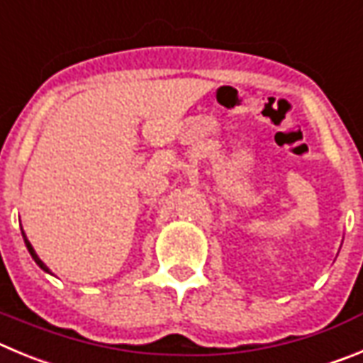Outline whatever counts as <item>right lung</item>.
<instances>
[{
	"label": "right lung",
	"instance_id": "right-lung-1",
	"mask_svg": "<svg viewBox=\"0 0 363 363\" xmlns=\"http://www.w3.org/2000/svg\"><path fill=\"white\" fill-rule=\"evenodd\" d=\"M21 235H23V240H25V245H26V249H28V252H30V256H32V259H33V262H35V263H37V265H39V267H40V269H43V270H44V272H48V274H52V270H50V269H48V267L44 265V262H43V259H40V258H39V256H37V252H35V250H33L32 243H30V242H28V238H26V235H25V231H23V228H21Z\"/></svg>",
	"mask_w": 363,
	"mask_h": 363
}]
</instances>
